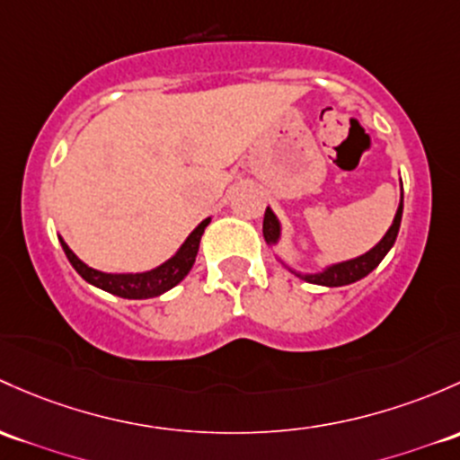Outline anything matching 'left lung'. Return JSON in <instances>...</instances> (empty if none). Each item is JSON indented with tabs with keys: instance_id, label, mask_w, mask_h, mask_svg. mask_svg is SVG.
Masks as SVG:
<instances>
[{
	"instance_id": "1",
	"label": "left lung",
	"mask_w": 460,
	"mask_h": 460,
	"mask_svg": "<svg viewBox=\"0 0 460 460\" xmlns=\"http://www.w3.org/2000/svg\"><path fill=\"white\" fill-rule=\"evenodd\" d=\"M401 214H403V200L399 202V209H396V216L393 220V226L388 229V234H385L384 240H381L375 249H370L368 253L359 255V258H355V260H348V262L335 264V267H328L326 270H322V273H317V275H302V273H295V275L302 279H306V282L322 284V287H346V284H352V282H357V279L366 278L370 270H375L376 267H379V262L385 258V253L393 249L396 234H399V226H401ZM262 234H264V240H267L269 244L278 243L279 222L269 207H267V211H264Z\"/></svg>"
}]
</instances>
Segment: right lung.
I'll list each match as a JSON object with an SVG mask.
<instances>
[{
    "label": "right lung",
    "instance_id": "obj_1",
    "mask_svg": "<svg viewBox=\"0 0 460 460\" xmlns=\"http://www.w3.org/2000/svg\"><path fill=\"white\" fill-rule=\"evenodd\" d=\"M209 225V217L202 220L196 229L191 231L190 238L185 240V244L178 249V253L172 260H167L165 264H161L158 269L147 270V273H128V275H112V273H101V270L88 267V264L81 262L67 244L61 240L67 260L75 267L76 273L85 279V282L94 284L96 288H103V291L119 295L125 299H147V297H158L169 288L176 287L187 273H190L193 262H196L198 246H200V238L205 234V226Z\"/></svg>",
    "mask_w": 460,
    "mask_h": 460
}]
</instances>
